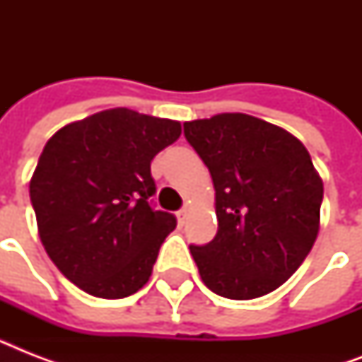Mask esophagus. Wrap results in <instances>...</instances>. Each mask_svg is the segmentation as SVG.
Returning a JSON list of instances; mask_svg holds the SVG:
<instances>
[{"mask_svg": "<svg viewBox=\"0 0 362 362\" xmlns=\"http://www.w3.org/2000/svg\"><path fill=\"white\" fill-rule=\"evenodd\" d=\"M176 220H178L180 226H184V220H186V209H180L178 212H176Z\"/></svg>", "mask_w": 362, "mask_h": 362, "instance_id": "1", "label": "esophagus"}]
</instances>
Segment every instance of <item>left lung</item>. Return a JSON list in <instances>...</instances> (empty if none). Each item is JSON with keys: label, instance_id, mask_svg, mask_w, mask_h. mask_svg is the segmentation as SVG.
Instances as JSON below:
<instances>
[{"label": "left lung", "instance_id": "left-lung-1", "mask_svg": "<svg viewBox=\"0 0 362 362\" xmlns=\"http://www.w3.org/2000/svg\"><path fill=\"white\" fill-rule=\"evenodd\" d=\"M184 135L216 189L218 233L189 246L204 286L233 300L274 291L320 231L323 182L308 150L286 129L240 112L186 122Z\"/></svg>", "mask_w": 362, "mask_h": 362}]
</instances>
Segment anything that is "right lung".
I'll return each mask as SVG.
<instances>
[{"instance_id": "right-lung-1", "label": "right lung", "mask_w": 362, "mask_h": 362, "mask_svg": "<svg viewBox=\"0 0 362 362\" xmlns=\"http://www.w3.org/2000/svg\"><path fill=\"white\" fill-rule=\"evenodd\" d=\"M178 122L110 109L65 125L30 182L42 246L59 272L99 298L136 293L176 227L156 210L150 163L180 136Z\"/></svg>"}]
</instances>
